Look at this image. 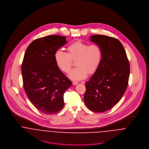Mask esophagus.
<instances>
[{
    "instance_id": "obj_1",
    "label": "esophagus",
    "mask_w": 149,
    "mask_h": 149,
    "mask_svg": "<svg viewBox=\"0 0 149 149\" xmlns=\"http://www.w3.org/2000/svg\"><path fill=\"white\" fill-rule=\"evenodd\" d=\"M78 84H79V82H77V81H73V85H76Z\"/></svg>"
}]
</instances>
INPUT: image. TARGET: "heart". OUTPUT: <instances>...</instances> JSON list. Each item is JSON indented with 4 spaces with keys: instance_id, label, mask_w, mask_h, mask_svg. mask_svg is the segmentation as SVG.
I'll use <instances>...</instances> for the list:
<instances>
[{
    "instance_id": "b5f03b06",
    "label": "heart",
    "mask_w": 149,
    "mask_h": 149,
    "mask_svg": "<svg viewBox=\"0 0 149 149\" xmlns=\"http://www.w3.org/2000/svg\"><path fill=\"white\" fill-rule=\"evenodd\" d=\"M68 53L57 50L54 54V59L58 68L64 73H68L76 61L77 68L72 69L69 77L73 81L85 79L89 74L94 73L101 64L103 57L102 50L97 44L89 45L78 41L67 47Z\"/></svg>"
}]
</instances>
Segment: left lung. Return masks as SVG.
<instances>
[{"label": "left lung", "instance_id": "left-lung-1", "mask_svg": "<svg viewBox=\"0 0 149 149\" xmlns=\"http://www.w3.org/2000/svg\"><path fill=\"white\" fill-rule=\"evenodd\" d=\"M90 40L99 45L103 57L97 70L85 83V105L95 112H104L115 106L128 86L130 64L126 51L117 39L94 35Z\"/></svg>", "mask_w": 149, "mask_h": 149}]
</instances>
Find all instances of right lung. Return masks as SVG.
Wrapping results in <instances>:
<instances>
[{
  "instance_id": "obj_1",
  "label": "right lung",
  "mask_w": 149,
  "mask_h": 149,
  "mask_svg": "<svg viewBox=\"0 0 149 149\" xmlns=\"http://www.w3.org/2000/svg\"><path fill=\"white\" fill-rule=\"evenodd\" d=\"M66 37L52 35L38 38L27 47L22 64L24 91L35 107L53 114L64 107V93L72 85L56 65L54 54L67 42Z\"/></svg>"
}]
</instances>
